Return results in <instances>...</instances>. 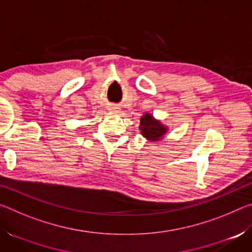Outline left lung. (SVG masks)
Returning <instances> with one entry per match:
<instances>
[{
	"label": "left lung",
	"mask_w": 252,
	"mask_h": 252,
	"mask_svg": "<svg viewBox=\"0 0 252 252\" xmlns=\"http://www.w3.org/2000/svg\"><path fill=\"white\" fill-rule=\"evenodd\" d=\"M140 131L143 138H146L148 141L156 142L163 139V136L167 134L168 127L162 125L160 120H157L155 117L150 113H144L140 119Z\"/></svg>",
	"instance_id": "obj_1"
}]
</instances>
